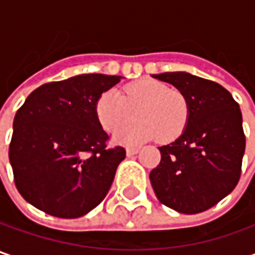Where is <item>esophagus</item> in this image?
<instances>
[{
    "label": "esophagus",
    "mask_w": 255,
    "mask_h": 255,
    "mask_svg": "<svg viewBox=\"0 0 255 255\" xmlns=\"http://www.w3.org/2000/svg\"><path fill=\"white\" fill-rule=\"evenodd\" d=\"M136 153H139V149H137V147H128V149H126V154H128V156H133V154H136Z\"/></svg>",
    "instance_id": "1"
}]
</instances>
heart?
I'll return each instance as SVG.
<instances>
[{
    "instance_id": "obj_1",
    "label": "heart",
    "mask_w": 255,
    "mask_h": 255,
    "mask_svg": "<svg viewBox=\"0 0 255 255\" xmlns=\"http://www.w3.org/2000/svg\"><path fill=\"white\" fill-rule=\"evenodd\" d=\"M96 119L106 132H115L136 118L137 122L118 133L122 143H142L156 137L171 142L186 129L190 108L187 98L177 89L154 79H139L125 85L121 96L103 92L95 105Z\"/></svg>"
}]
</instances>
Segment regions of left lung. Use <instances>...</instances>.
Wrapping results in <instances>:
<instances>
[{"instance_id":"obj_1","label":"left lung","mask_w":255,"mask_h":255,"mask_svg":"<svg viewBox=\"0 0 255 255\" xmlns=\"http://www.w3.org/2000/svg\"><path fill=\"white\" fill-rule=\"evenodd\" d=\"M153 78L176 86L190 108L179 139L159 147L162 159L150 171L159 201L184 214L206 211L230 194L241 176L246 134L239 103L217 82L187 72Z\"/></svg>"}]
</instances>
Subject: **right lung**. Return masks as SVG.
<instances>
[{
	"mask_svg": "<svg viewBox=\"0 0 255 255\" xmlns=\"http://www.w3.org/2000/svg\"><path fill=\"white\" fill-rule=\"evenodd\" d=\"M119 81L88 74L44 84L16 111L9 162L19 194L36 209L76 219L108 194L126 150L108 146L95 105Z\"/></svg>",
	"mask_w": 255,
	"mask_h": 255,
	"instance_id": "1",
	"label": "right lung"
}]
</instances>
